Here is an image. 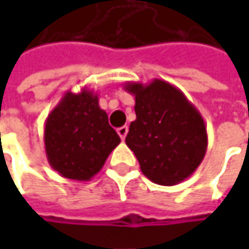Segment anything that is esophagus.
<instances>
[{"instance_id":"obj_1","label":"esophagus","mask_w":249,"mask_h":249,"mask_svg":"<svg viewBox=\"0 0 249 249\" xmlns=\"http://www.w3.org/2000/svg\"><path fill=\"white\" fill-rule=\"evenodd\" d=\"M127 131H129V127L127 126H122L118 129V134L120 136V139L124 140L126 139V136H127Z\"/></svg>"}]
</instances>
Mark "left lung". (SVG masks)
<instances>
[{
  "instance_id": "1",
  "label": "left lung",
  "mask_w": 249,
  "mask_h": 249,
  "mask_svg": "<svg viewBox=\"0 0 249 249\" xmlns=\"http://www.w3.org/2000/svg\"><path fill=\"white\" fill-rule=\"evenodd\" d=\"M136 97V120L126 144L141 172L160 186H176L202 162L208 147L204 118L173 84L154 79L148 84L126 83Z\"/></svg>"
}]
</instances>
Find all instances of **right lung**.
Wrapping results in <instances>:
<instances>
[{
    "label": "right lung",
    "instance_id": "obj_1",
    "mask_svg": "<svg viewBox=\"0 0 249 249\" xmlns=\"http://www.w3.org/2000/svg\"><path fill=\"white\" fill-rule=\"evenodd\" d=\"M120 137L92 90L66 91L45 120L48 163L62 177L87 181L100 172Z\"/></svg>",
    "mask_w": 249,
    "mask_h": 249
}]
</instances>
